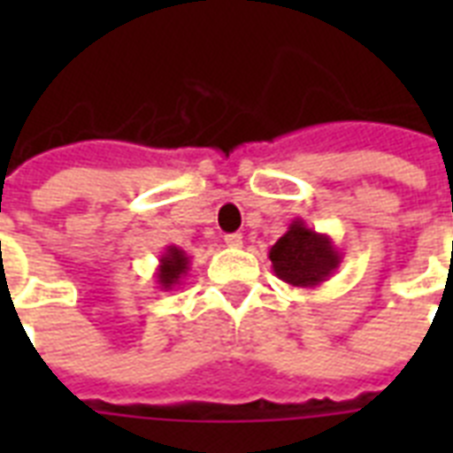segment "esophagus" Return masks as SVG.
I'll use <instances>...</instances> for the list:
<instances>
[{
	"instance_id": "obj_1",
	"label": "esophagus",
	"mask_w": 453,
	"mask_h": 453,
	"mask_svg": "<svg viewBox=\"0 0 453 453\" xmlns=\"http://www.w3.org/2000/svg\"><path fill=\"white\" fill-rule=\"evenodd\" d=\"M226 244L233 249H240L244 242H242V234L240 233H233V234H226Z\"/></svg>"
}]
</instances>
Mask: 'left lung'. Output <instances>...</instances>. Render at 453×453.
Here are the masks:
<instances>
[{
  "label": "left lung",
  "instance_id": "8db88e82",
  "mask_svg": "<svg viewBox=\"0 0 453 453\" xmlns=\"http://www.w3.org/2000/svg\"><path fill=\"white\" fill-rule=\"evenodd\" d=\"M268 258L282 282L312 289L336 273L343 254L338 251L329 234L317 233L301 219H294L287 233L270 247Z\"/></svg>",
  "mask_w": 453,
  "mask_h": 453
}]
</instances>
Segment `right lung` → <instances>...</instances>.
<instances>
[{
  "label": "right lung",
  "mask_w": 453,
  "mask_h": 453,
  "mask_svg": "<svg viewBox=\"0 0 453 453\" xmlns=\"http://www.w3.org/2000/svg\"><path fill=\"white\" fill-rule=\"evenodd\" d=\"M190 273V256L185 254L180 247H166L159 256V265H157L155 282L162 291L176 289L183 284V280Z\"/></svg>",
  "instance_id": "1"
}]
</instances>
